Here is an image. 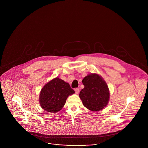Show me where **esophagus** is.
<instances>
[{
  "mask_svg": "<svg viewBox=\"0 0 148 148\" xmlns=\"http://www.w3.org/2000/svg\"><path fill=\"white\" fill-rule=\"evenodd\" d=\"M74 90H75V93H76V94H78V93H79V89L78 88H75Z\"/></svg>",
  "mask_w": 148,
  "mask_h": 148,
  "instance_id": "1",
  "label": "esophagus"
}]
</instances>
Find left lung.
<instances>
[{
	"label": "left lung",
	"instance_id": "obj_1",
	"mask_svg": "<svg viewBox=\"0 0 148 148\" xmlns=\"http://www.w3.org/2000/svg\"><path fill=\"white\" fill-rule=\"evenodd\" d=\"M82 82L85 87L81 90L79 97L85 108L97 112L108 105L110 90L102 76L96 73L89 74L83 79Z\"/></svg>",
	"mask_w": 148,
	"mask_h": 148
}]
</instances>
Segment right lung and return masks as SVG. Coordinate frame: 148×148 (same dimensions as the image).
<instances>
[{
    "mask_svg": "<svg viewBox=\"0 0 148 148\" xmlns=\"http://www.w3.org/2000/svg\"><path fill=\"white\" fill-rule=\"evenodd\" d=\"M75 93L69 84L58 77L49 81L40 90L39 102L47 112L56 113L62 110L69 95Z\"/></svg>",
    "mask_w": 148,
    "mask_h": 148,
    "instance_id": "right-lung-1",
    "label": "right lung"
}]
</instances>
